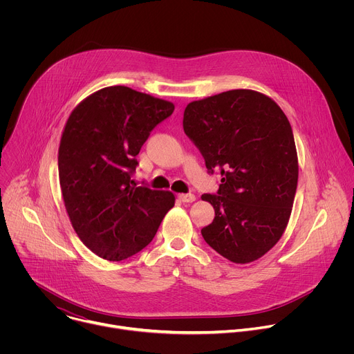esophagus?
<instances>
[{"label":"esophagus","mask_w":354,"mask_h":354,"mask_svg":"<svg viewBox=\"0 0 354 354\" xmlns=\"http://www.w3.org/2000/svg\"><path fill=\"white\" fill-rule=\"evenodd\" d=\"M179 198L183 201V203H193V201L196 200V196L192 193H182V194H179Z\"/></svg>","instance_id":"34e87169"}]
</instances>
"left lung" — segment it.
<instances>
[{"label":"left lung","mask_w":354,"mask_h":354,"mask_svg":"<svg viewBox=\"0 0 354 354\" xmlns=\"http://www.w3.org/2000/svg\"><path fill=\"white\" fill-rule=\"evenodd\" d=\"M183 130L206 168L221 174L218 194L201 196L216 213L201 235L234 263L258 261L286 231L297 190L298 157L287 116L265 93L232 89L190 102Z\"/></svg>","instance_id":"1"}]
</instances>
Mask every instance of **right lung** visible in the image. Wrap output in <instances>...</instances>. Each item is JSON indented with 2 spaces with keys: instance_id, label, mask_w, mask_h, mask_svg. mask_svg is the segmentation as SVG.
<instances>
[{
  "instance_id": "obj_1",
  "label": "right lung",
  "mask_w": 354,
  "mask_h": 354,
  "mask_svg": "<svg viewBox=\"0 0 354 354\" xmlns=\"http://www.w3.org/2000/svg\"><path fill=\"white\" fill-rule=\"evenodd\" d=\"M174 109L169 100L115 85L91 93L70 113L59 147L62 194L78 238L99 258L136 255L175 206L172 192L131 179L149 131Z\"/></svg>"
}]
</instances>
